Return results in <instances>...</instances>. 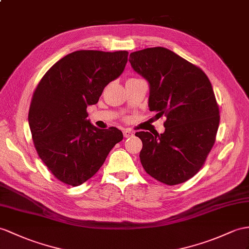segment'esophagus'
<instances>
[{
	"label": "esophagus",
	"mask_w": 249,
	"mask_h": 249,
	"mask_svg": "<svg viewBox=\"0 0 249 249\" xmlns=\"http://www.w3.org/2000/svg\"><path fill=\"white\" fill-rule=\"evenodd\" d=\"M133 135V131H131L130 129H125L124 130V137H130Z\"/></svg>",
	"instance_id": "obj_1"
}]
</instances>
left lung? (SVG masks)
<instances>
[{
	"mask_svg": "<svg viewBox=\"0 0 249 249\" xmlns=\"http://www.w3.org/2000/svg\"><path fill=\"white\" fill-rule=\"evenodd\" d=\"M135 71L150 84L149 107L165 117V132H136L141 162L150 177L169 186L185 183L201 170L213 147L220 110L207 75L165 47L130 53Z\"/></svg>",
	"mask_w": 249,
	"mask_h": 249,
	"instance_id": "obj_1",
	"label": "left lung"
}]
</instances>
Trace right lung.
<instances>
[{
  "instance_id": "right-lung-1",
  "label": "right lung",
  "mask_w": 249,
  "mask_h": 249,
  "mask_svg": "<svg viewBox=\"0 0 249 249\" xmlns=\"http://www.w3.org/2000/svg\"><path fill=\"white\" fill-rule=\"evenodd\" d=\"M126 51H77L48 70L36 88L28 112L35 148L54 178L79 186L97 173L113 147L123 141L115 126L97 129L87 120L88 106L120 76Z\"/></svg>"
}]
</instances>
